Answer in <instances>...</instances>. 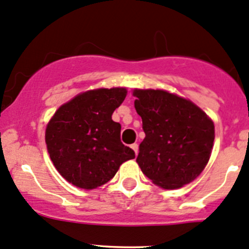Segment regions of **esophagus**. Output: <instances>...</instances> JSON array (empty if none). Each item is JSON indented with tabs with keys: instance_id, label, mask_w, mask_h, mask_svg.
<instances>
[{
	"instance_id": "1",
	"label": "esophagus",
	"mask_w": 249,
	"mask_h": 249,
	"mask_svg": "<svg viewBox=\"0 0 249 249\" xmlns=\"http://www.w3.org/2000/svg\"><path fill=\"white\" fill-rule=\"evenodd\" d=\"M130 147L133 148V151H134V152H135V155H138V152H139V146H138V143H133V145L130 146Z\"/></svg>"
}]
</instances>
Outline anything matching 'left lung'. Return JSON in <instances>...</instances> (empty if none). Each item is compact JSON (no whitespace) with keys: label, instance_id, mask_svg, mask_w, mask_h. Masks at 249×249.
Returning a JSON list of instances; mask_svg holds the SVG:
<instances>
[{"label":"left lung","instance_id":"left-lung-1","mask_svg":"<svg viewBox=\"0 0 249 249\" xmlns=\"http://www.w3.org/2000/svg\"><path fill=\"white\" fill-rule=\"evenodd\" d=\"M135 110L145 139L137 162L151 181L165 189L196 180L211 156L212 120L193 102L163 89H134Z\"/></svg>","mask_w":249,"mask_h":249}]
</instances>
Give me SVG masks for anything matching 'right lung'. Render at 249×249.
<instances>
[{
  "label": "right lung",
  "mask_w": 249,
  "mask_h": 249,
  "mask_svg": "<svg viewBox=\"0 0 249 249\" xmlns=\"http://www.w3.org/2000/svg\"><path fill=\"white\" fill-rule=\"evenodd\" d=\"M127 96L124 87L83 92L61 106L49 121L45 142L53 165L69 183L94 189L111 180L134 151L120 139L111 115Z\"/></svg>",
  "instance_id": "add662e5"
}]
</instances>
